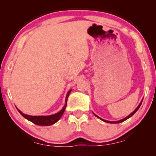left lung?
I'll use <instances>...</instances> for the list:
<instances>
[{"instance_id": "left-lung-1", "label": "left lung", "mask_w": 156, "mask_h": 156, "mask_svg": "<svg viewBox=\"0 0 156 156\" xmlns=\"http://www.w3.org/2000/svg\"><path fill=\"white\" fill-rule=\"evenodd\" d=\"M142 101H143V99H142V101H140V103L139 104V105H138V106H137V108H136V109H135V110H134V111H133V112H132L131 114H129V116H126V117H125V118H124V119H121V120L117 121H106V120H104V119H101V118H100V117H99V116H97V115H96V114H94V113H93V114H94V115H95V116L97 117V118H99V119H101V121H104V122H106V123H121V122H123V121H126V120H127V119H129V118H130V117H131L132 116H133V115L134 114H135V113H136V112H137V111L138 110V108H140V105H141V104H142Z\"/></svg>"}]
</instances>
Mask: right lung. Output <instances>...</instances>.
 <instances>
[{
  "instance_id": "obj_1",
  "label": "right lung",
  "mask_w": 156,
  "mask_h": 156,
  "mask_svg": "<svg viewBox=\"0 0 156 156\" xmlns=\"http://www.w3.org/2000/svg\"><path fill=\"white\" fill-rule=\"evenodd\" d=\"M72 90H69L67 94V96H66L65 99V106H63V108H62L60 112L56 113V114L50 115V116H30V115H27L25 114H23V113L17 108L19 113L22 115V116L24 117L25 119H26L27 120H28L33 123H35L36 125L39 126H50L52 125L57 122V121L59 120V119L61 118L62 116L63 113L65 112V108L67 106V99L68 97H69L70 92H71Z\"/></svg>"
}]
</instances>
